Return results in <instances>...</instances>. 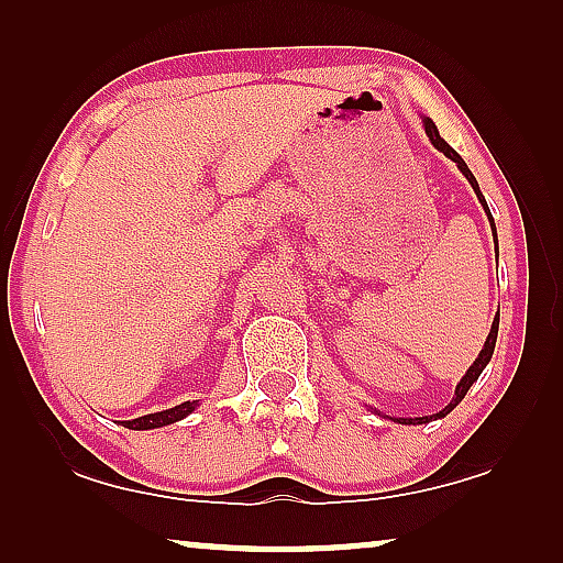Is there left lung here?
Returning a JSON list of instances; mask_svg holds the SVG:
<instances>
[{"label": "left lung", "mask_w": 563, "mask_h": 563, "mask_svg": "<svg viewBox=\"0 0 563 563\" xmlns=\"http://www.w3.org/2000/svg\"><path fill=\"white\" fill-rule=\"evenodd\" d=\"M422 125H426V135L430 137V143L435 145L438 151L443 153L445 158H451L453 164L459 166V172L466 176V181L472 184V189H474V195H476V199H479V205L484 207V212H487V220H489V225H492V238H495V245H497V228H495V220H492V212H489V207H487V199H484V195L479 191V184H476V179H474V174L468 172V166H466V161L459 156L456 151L451 148L449 143L443 141L441 137V133H438V128H435V122L430 120V118H422ZM497 330H499V312H497V318L492 320V330H489V335H487V341H484V349L479 351V356L474 358V364L466 368V374L461 376V382L456 384V395H453V399L449 405L443 407V410H438L435 415H426V418H391V415H384V418H389V420H395V422H399V426H422V422H430V420H438V418H445V415H449L453 407H456L461 399L466 397V391L472 389V384L479 379V374L484 372V366L489 364V358H492V353H495V343H497ZM372 410L376 412V415H382L379 410H376V407H372Z\"/></svg>", "instance_id": "left-lung-1"}]
</instances>
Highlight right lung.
Listing matches in <instances>:
<instances>
[{
    "instance_id": "1",
    "label": "right lung",
    "mask_w": 563,
    "mask_h": 563,
    "mask_svg": "<svg viewBox=\"0 0 563 563\" xmlns=\"http://www.w3.org/2000/svg\"><path fill=\"white\" fill-rule=\"evenodd\" d=\"M199 407V399H191V402H181L176 407H168V410H161V412H151V415H143V418H135V420H122V426L130 428V430H153V428H164V426H172V422H179L191 415Z\"/></svg>"
}]
</instances>
